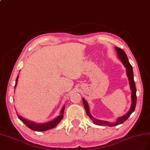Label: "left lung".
Segmentation results:
<instances>
[{
  "mask_svg": "<svg viewBox=\"0 0 150 150\" xmlns=\"http://www.w3.org/2000/svg\"><path fill=\"white\" fill-rule=\"evenodd\" d=\"M115 49H116L117 53L118 54V57L120 58L121 62H122L123 65L125 66L126 68V71H127V75L128 76V79H129V84H130V87L132 91V105H131V108L130 110L128 111V112L125 114L123 116L119 117L117 119V121L114 122V123H110L109 122L107 121H100V120H97V119H95L93 117H92V115L90 113L89 111V108H88V105L87 103L86 100H85L83 98L82 99L83 100V103L84 108L85 109V110H86V112L87 115H88V117L91 118L93 123L95 125H99V126H117L120 124L123 123L125 121H126L130 116V115L134 112V110L136 108V100H137V97H136V85H135V82L134 80V75H133V71H132V66L131 65V64L129 62V60H128V58L126 53L122 50V49L117 48V47H115Z\"/></svg>",
  "mask_w": 150,
  "mask_h": 150,
  "instance_id": "1",
  "label": "left lung"
}]
</instances>
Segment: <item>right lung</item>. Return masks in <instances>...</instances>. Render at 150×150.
<instances>
[{
    "mask_svg": "<svg viewBox=\"0 0 150 150\" xmlns=\"http://www.w3.org/2000/svg\"><path fill=\"white\" fill-rule=\"evenodd\" d=\"M18 80V76L16 79L15 87L17 85ZM64 110H65V107H63L62 108L60 114H59L56 119L50 122H46L44 124H36L35 122H33L31 121H28L26 119L21 117V116H19V115H18V117L20 120H21V121L24 122L25 125L29 128V129H31L33 131H45L48 130L50 129H51V128H53L58 125V124L61 121V120L63 117Z\"/></svg>",
    "mask_w": 150,
    "mask_h": 150,
    "instance_id": "add662e5",
    "label": "right lung"
}]
</instances>
